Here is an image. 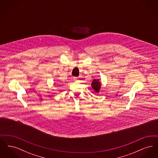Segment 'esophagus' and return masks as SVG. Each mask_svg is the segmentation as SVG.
Returning a JSON list of instances; mask_svg holds the SVG:
<instances>
[{
  "label": "esophagus",
  "mask_w": 158,
  "mask_h": 158,
  "mask_svg": "<svg viewBox=\"0 0 158 158\" xmlns=\"http://www.w3.org/2000/svg\"><path fill=\"white\" fill-rule=\"evenodd\" d=\"M73 80H74L75 81H77V77H73Z\"/></svg>",
  "instance_id": "esophagus-1"
}]
</instances>
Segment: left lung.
I'll use <instances>...</instances> for the list:
<instances>
[{"label":"left lung","instance_id":"obj_1","mask_svg":"<svg viewBox=\"0 0 158 158\" xmlns=\"http://www.w3.org/2000/svg\"><path fill=\"white\" fill-rule=\"evenodd\" d=\"M91 86L97 94H99L101 88V83L99 79H94L91 83Z\"/></svg>","mask_w":158,"mask_h":158}]
</instances>
